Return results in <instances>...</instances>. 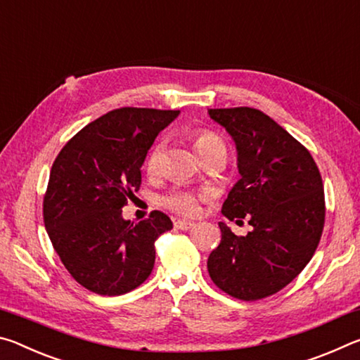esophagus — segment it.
Segmentation results:
<instances>
[{
	"instance_id": "34e87169",
	"label": "esophagus",
	"mask_w": 360,
	"mask_h": 360,
	"mask_svg": "<svg viewBox=\"0 0 360 360\" xmlns=\"http://www.w3.org/2000/svg\"><path fill=\"white\" fill-rule=\"evenodd\" d=\"M193 225H195L193 222L184 221V219H176V221H174V227L179 229V230H191Z\"/></svg>"
}]
</instances>
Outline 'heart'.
<instances>
[{
	"instance_id": "b5f03b06",
	"label": "heart",
	"mask_w": 360,
	"mask_h": 360,
	"mask_svg": "<svg viewBox=\"0 0 360 360\" xmlns=\"http://www.w3.org/2000/svg\"><path fill=\"white\" fill-rule=\"evenodd\" d=\"M193 146L197 149L198 155L203 157L216 148H225L222 139L219 138L216 133L210 130H198L193 135ZM165 144L160 139L157 141L152 149L149 150L148 157H146V172L149 174H155L158 169H160V162H162V154ZM210 200L208 192H193V191H186V188H173L172 192H168L165 197L162 198V205L168 208L169 211L178 212L181 216H198L200 211H202V203Z\"/></svg>"
}]
</instances>
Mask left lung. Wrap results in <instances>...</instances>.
<instances>
[{
	"label": "left lung",
	"instance_id": "8db88e82",
	"mask_svg": "<svg viewBox=\"0 0 360 360\" xmlns=\"http://www.w3.org/2000/svg\"><path fill=\"white\" fill-rule=\"evenodd\" d=\"M238 152L240 181L222 214L248 219L252 231L236 236L219 222L222 240L208 273L219 289L245 302L260 300L300 275L319 245L326 219L322 178L309 150L254 108L208 109Z\"/></svg>",
	"mask_w": 360,
	"mask_h": 360
}]
</instances>
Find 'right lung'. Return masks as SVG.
Returning <instances> with one entry per match:
<instances>
[{
  "mask_svg": "<svg viewBox=\"0 0 360 360\" xmlns=\"http://www.w3.org/2000/svg\"><path fill=\"white\" fill-rule=\"evenodd\" d=\"M179 111L119 108L90 122L60 150L42 203L52 246L70 275L100 295H122L149 278L155 240L173 229L160 211L133 224L122 208L141 186L152 143Z\"/></svg>",
  "mask_w": 360,
  "mask_h": 360,
  "instance_id": "right-lung-1",
  "label": "right lung"
}]
</instances>
